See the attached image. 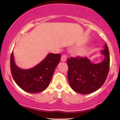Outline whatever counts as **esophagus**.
<instances>
[{"label":"esophagus","mask_w":120,"mask_h":120,"mask_svg":"<svg viewBox=\"0 0 120 120\" xmlns=\"http://www.w3.org/2000/svg\"><path fill=\"white\" fill-rule=\"evenodd\" d=\"M67 59V57L65 55H63V56H61V61H65Z\"/></svg>","instance_id":"obj_1"}]
</instances>
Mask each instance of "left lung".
<instances>
[{
    "mask_svg": "<svg viewBox=\"0 0 120 120\" xmlns=\"http://www.w3.org/2000/svg\"><path fill=\"white\" fill-rule=\"evenodd\" d=\"M101 54L102 61L94 64L86 57L68 58V79L71 89L76 93L88 94L98 90L105 82L109 69V52L105 44Z\"/></svg>",
    "mask_w": 120,
    "mask_h": 120,
    "instance_id": "1",
    "label": "left lung"
}]
</instances>
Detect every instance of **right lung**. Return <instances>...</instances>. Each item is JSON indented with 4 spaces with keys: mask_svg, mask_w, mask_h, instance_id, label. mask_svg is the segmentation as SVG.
<instances>
[{
    "mask_svg": "<svg viewBox=\"0 0 120 120\" xmlns=\"http://www.w3.org/2000/svg\"><path fill=\"white\" fill-rule=\"evenodd\" d=\"M61 54L49 53L43 60L28 69H22L16 64L12 51L11 56V71L15 82L21 89L30 93H38L49 86Z\"/></svg>",
    "mask_w": 120,
    "mask_h": 120,
    "instance_id": "right-lung-1",
    "label": "right lung"
}]
</instances>
